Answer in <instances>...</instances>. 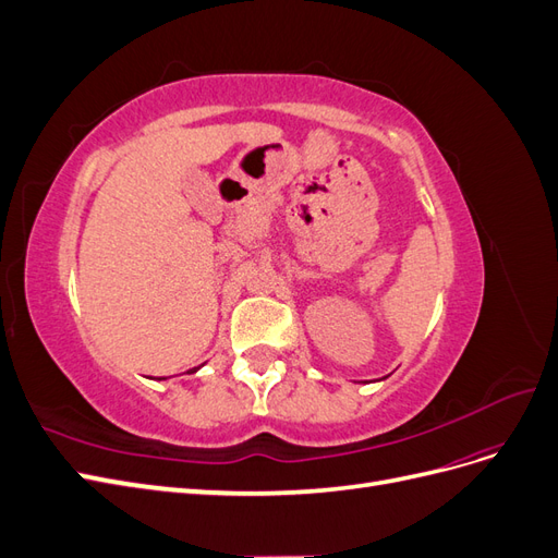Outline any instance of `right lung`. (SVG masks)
<instances>
[{"label":"right lung","mask_w":558,"mask_h":558,"mask_svg":"<svg viewBox=\"0 0 558 558\" xmlns=\"http://www.w3.org/2000/svg\"><path fill=\"white\" fill-rule=\"evenodd\" d=\"M195 369H197V367H193V369H191V373H195Z\"/></svg>","instance_id":"add662e5"}]
</instances>
